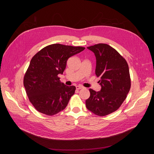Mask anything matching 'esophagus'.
<instances>
[{
  "instance_id": "34e87169",
  "label": "esophagus",
  "mask_w": 154,
  "mask_h": 154,
  "mask_svg": "<svg viewBox=\"0 0 154 154\" xmlns=\"http://www.w3.org/2000/svg\"><path fill=\"white\" fill-rule=\"evenodd\" d=\"M83 88V87L82 86H80V85L76 86V89H77V90H80V89H82Z\"/></svg>"
}]
</instances>
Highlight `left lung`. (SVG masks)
I'll use <instances>...</instances> for the list:
<instances>
[{
  "mask_svg": "<svg viewBox=\"0 0 154 154\" xmlns=\"http://www.w3.org/2000/svg\"><path fill=\"white\" fill-rule=\"evenodd\" d=\"M87 48L95 55V73L100 79L101 90L96 92L90 89L86 106L94 114L104 116L116 111L127 97L131 86L128 66L115 49L106 44Z\"/></svg>",
  "mask_w": 154,
  "mask_h": 154,
  "instance_id": "left-lung-1",
  "label": "left lung"
}]
</instances>
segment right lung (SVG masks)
Listing matches in <instances>:
<instances>
[{
	"label": "right lung",
	"mask_w": 154,
	"mask_h": 154,
	"mask_svg": "<svg viewBox=\"0 0 154 154\" xmlns=\"http://www.w3.org/2000/svg\"><path fill=\"white\" fill-rule=\"evenodd\" d=\"M83 47L53 44L42 49L32 58L24 78L30 102L37 111L52 116L66 107L75 86L61 83L68 59L83 51Z\"/></svg>",
	"instance_id": "1"
}]
</instances>
